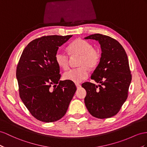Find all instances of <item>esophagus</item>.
I'll list each match as a JSON object with an SVG mask.
<instances>
[{"label": "esophagus", "mask_w": 147, "mask_h": 147, "mask_svg": "<svg viewBox=\"0 0 147 147\" xmlns=\"http://www.w3.org/2000/svg\"><path fill=\"white\" fill-rule=\"evenodd\" d=\"M76 88H77V89H80V88H81V84H78V83H76Z\"/></svg>", "instance_id": "1"}]
</instances>
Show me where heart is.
I'll list each match as a JSON object with an SVG mask.
<instances>
[{
    "label": "heart",
    "instance_id": "heart-1",
    "mask_svg": "<svg viewBox=\"0 0 147 147\" xmlns=\"http://www.w3.org/2000/svg\"><path fill=\"white\" fill-rule=\"evenodd\" d=\"M71 56H80L77 68L68 70L63 74L66 80L74 82H81L89 76V69L94 68L99 65L101 58V53L99 48L92 47L88 41L78 39L71 43L67 48ZM69 58L67 55L58 51L55 55V61L57 65L63 69L69 67Z\"/></svg>",
    "mask_w": 147,
    "mask_h": 147
}]
</instances>
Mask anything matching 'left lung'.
I'll return each instance as SVG.
<instances>
[{"instance_id":"8db88e82","label":"left lung","mask_w":147,"mask_h":147,"mask_svg":"<svg viewBox=\"0 0 147 147\" xmlns=\"http://www.w3.org/2000/svg\"><path fill=\"white\" fill-rule=\"evenodd\" d=\"M86 39L98 41L102 50L99 64L89 82L82 84L86 91L84 102L88 111L98 119H107L119 112L128 97L131 74L127 55L119 41L99 33L89 35Z\"/></svg>"}]
</instances>
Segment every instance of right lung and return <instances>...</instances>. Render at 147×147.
<instances>
[{"label":"right lung","mask_w":147,"mask_h":147,"mask_svg":"<svg viewBox=\"0 0 147 147\" xmlns=\"http://www.w3.org/2000/svg\"><path fill=\"white\" fill-rule=\"evenodd\" d=\"M72 36H43L32 40L17 64L20 97L32 115L40 121L53 122L61 119L76 91L73 81H59L61 74L55 61L59 47Z\"/></svg>","instance_id":"add662e5"}]
</instances>
